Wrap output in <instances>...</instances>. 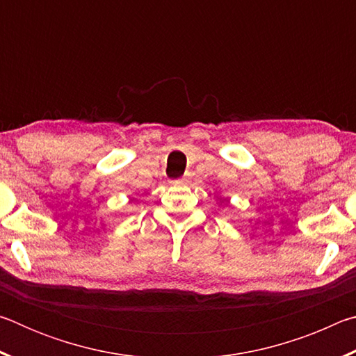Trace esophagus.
<instances>
[{"label":"esophagus","instance_id":"obj_1","mask_svg":"<svg viewBox=\"0 0 356 356\" xmlns=\"http://www.w3.org/2000/svg\"><path fill=\"white\" fill-rule=\"evenodd\" d=\"M186 182V180L185 179H177V180H172V185H182V184H185Z\"/></svg>","mask_w":356,"mask_h":356}]
</instances>
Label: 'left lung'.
<instances>
[{
    "label": "left lung",
    "instance_id": "1",
    "mask_svg": "<svg viewBox=\"0 0 356 356\" xmlns=\"http://www.w3.org/2000/svg\"><path fill=\"white\" fill-rule=\"evenodd\" d=\"M216 202H218L220 204V206H221V204H227V200H226V197H218V196H216Z\"/></svg>",
    "mask_w": 356,
    "mask_h": 356
}]
</instances>
